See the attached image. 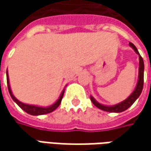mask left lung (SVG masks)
<instances>
[{"mask_svg":"<svg viewBox=\"0 0 151 151\" xmlns=\"http://www.w3.org/2000/svg\"><path fill=\"white\" fill-rule=\"evenodd\" d=\"M130 47H132L134 50L136 52V54L139 55V81H138V83H137L136 88L135 90L132 92L130 96H129L126 100L124 101L120 102L117 105H114L112 107H107V106H104V105H101L100 103H98L97 101L92 97L91 96V101H92V103L96 106V107L100 108L101 110L103 111H106V112H109V113H121V112H124L125 110H127L129 107H131L133 105V103L136 101V99L139 96V95L141 94L143 90V86H144V61H143L142 57L140 56L139 51L136 49V47L132 44L129 43Z\"/></svg>","mask_w":151,"mask_h":151,"instance_id":"8db88e82","label":"left lung"}]
</instances>
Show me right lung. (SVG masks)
<instances>
[{
	"label": "right lung",
	"mask_w": 151,
	"mask_h": 151,
	"mask_svg": "<svg viewBox=\"0 0 151 151\" xmlns=\"http://www.w3.org/2000/svg\"><path fill=\"white\" fill-rule=\"evenodd\" d=\"M6 81H7V87H8L9 93H10L11 96H12V98L13 99V101H14L15 102H16V103L23 110V111H25V112L28 113V114L34 115V116H37V115H44V114H47V113H51V112H53V111H55V109L60 106L61 100H62V98H63L64 92H65V91H63L62 93H61L60 96V98L58 99V101H56L55 104H53L52 106H50V107H37V106H32V105H28V104H25V103L21 102L20 101H18V100L12 95V91H11V88H10V85H9V78L7 71H6Z\"/></svg>",
	"instance_id": "add662e5"
}]
</instances>
